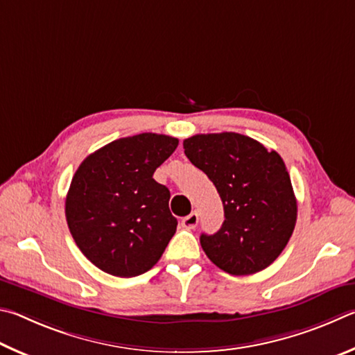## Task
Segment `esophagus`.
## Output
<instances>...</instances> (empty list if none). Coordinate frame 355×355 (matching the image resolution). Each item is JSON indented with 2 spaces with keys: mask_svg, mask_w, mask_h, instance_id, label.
<instances>
[{
  "mask_svg": "<svg viewBox=\"0 0 355 355\" xmlns=\"http://www.w3.org/2000/svg\"><path fill=\"white\" fill-rule=\"evenodd\" d=\"M198 221H200V216H198L196 212H191L190 215L185 216V218H182L181 225L185 229H195L198 226Z\"/></svg>",
  "mask_w": 355,
  "mask_h": 355,
  "instance_id": "esophagus-1",
  "label": "esophagus"
}]
</instances>
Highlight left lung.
<instances>
[{"mask_svg":"<svg viewBox=\"0 0 355 355\" xmlns=\"http://www.w3.org/2000/svg\"><path fill=\"white\" fill-rule=\"evenodd\" d=\"M184 153L214 182L225 207L220 231L200 239L206 256L234 276L270 266L287 246L297 216L281 155L237 132L193 135L184 140Z\"/></svg>","mask_w":355,"mask_h":355,"instance_id":"1","label":"left lung"}]
</instances>
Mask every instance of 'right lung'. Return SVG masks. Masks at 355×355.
<instances>
[{
	"instance_id": "right-lung-1",
	"label": "right lung",
	"mask_w": 355,
	"mask_h": 355,
	"mask_svg": "<svg viewBox=\"0 0 355 355\" xmlns=\"http://www.w3.org/2000/svg\"><path fill=\"white\" fill-rule=\"evenodd\" d=\"M170 135L145 132L85 157L65 200L68 229L84 256L116 277L143 275L176 232L170 190L153 174L178 148Z\"/></svg>"
}]
</instances>
